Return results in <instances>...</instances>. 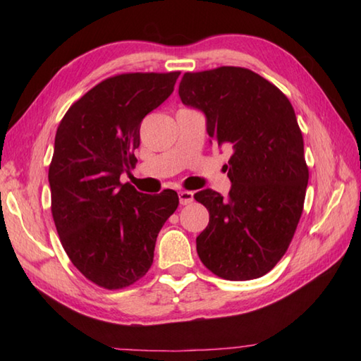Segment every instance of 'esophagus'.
Instances as JSON below:
<instances>
[{
	"mask_svg": "<svg viewBox=\"0 0 361 361\" xmlns=\"http://www.w3.org/2000/svg\"><path fill=\"white\" fill-rule=\"evenodd\" d=\"M178 198H180V204L186 206L194 202V194L190 192V190H180Z\"/></svg>",
	"mask_w": 361,
	"mask_h": 361,
	"instance_id": "1",
	"label": "esophagus"
}]
</instances>
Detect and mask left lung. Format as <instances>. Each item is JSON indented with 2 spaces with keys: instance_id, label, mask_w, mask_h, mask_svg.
I'll use <instances>...</instances> for the list:
<instances>
[{
  "instance_id": "obj_1",
  "label": "left lung",
  "mask_w": 361,
  "mask_h": 361,
  "mask_svg": "<svg viewBox=\"0 0 361 361\" xmlns=\"http://www.w3.org/2000/svg\"><path fill=\"white\" fill-rule=\"evenodd\" d=\"M178 94L204 113L212 141L233 150L228 198L212 189L194 195L209 211L198 257L219 278H260L286 255L304 208L309 167L293 106L278 87L239 66L185 73Z\"/></svg>"
}]
</instances>
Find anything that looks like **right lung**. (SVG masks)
<instances>
[{"mask_svg": "<svg viewBox=\"0 0 361 361\" xmlns=\"http://www.w3.org/2000/svg\"><path fill=\"white\" fill-rule=\"evenodd\" d=\"M178 75L105 79L59 124L48 175L52 219L73 265L102 288L128 287L149 271L159 229L178 208L172 189L149 195L121 183L137 161L142 119L172 94Z\"/></svg>", "mask_w": 361, "mask_h": 361, "instance_id": "add662e5", "label": "right lung"}]
</instances>
